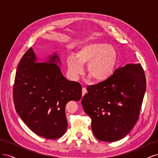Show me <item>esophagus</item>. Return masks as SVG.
Returning a JSON list of instances; mask_svg holds the SVG:
<instances>
[{
  "mask_svg": "<svg viewBox=\"0 0 158 158\" xmlns=\"http://www.w3.org/2000/svg\"><path fill=\"white\" fill-rule=\"evenodd\" d=\"M87 93V90H86V89H85V88H82V96H84V95Z\"/></svg>",
  "mask_w": 158,
  "mask_h": 158,
  "instance_id": "obj_1",
  "label": "esophagus"
}]
</instances>
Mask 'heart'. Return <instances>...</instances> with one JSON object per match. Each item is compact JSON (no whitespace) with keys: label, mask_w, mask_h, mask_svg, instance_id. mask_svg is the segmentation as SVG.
Masks as SVG:
<instances>
[{"label":"heart","mask_w":158,"mask_h":158,"mask_svg":"<svg viewBox=\"0 0 158 158\" xmlns=\"http://www.w3.org/2000/svg\"><path fill=\"white\" fill-rule=\"evenodd\" d=\"M118 63V54L111 45L95 41L85 44L76 51L75 57L66 61L69 73L73 80L84 73L83 66L88 65L87 73L98 82L108 80L114 74Z\"/></svg>","instance_id":"1"}]
</instances>
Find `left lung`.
<instances>
[{"label": "left lung", "mask_w": 158, "mask_h": 158, "mask_svg": "<svg viewBox=\"0 0 158 158\" xmlns=\"http://www.w3.org/2000/svg\"><path fill=\"white\" fill-rule=\"evenodd\" d=\"M146 88V76L139 63L128 64L104 82L88 85L82 105L92 119L95 137L111 142L126 136L139 118Z\"/></svg>", "instance_id": "8db88e82"}]
</instances>
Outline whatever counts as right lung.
<instances>
[{"label": "right lung", "mask_w": 158, "mask_h": 158, "mask_svg": "<svg viewBox=\"0 0 158 158\" xmlns=\"http://www.w3.org/2000/svg\"><path fill=\"white\" fill-rule=\"evenodd\" d=\"M47 62H38L31 48L18 64L13 86L16 111L22 121L36 135L56 139L67 128L66 104L82 97V85L69 81L56 64V53Z\"/></svg>", "instance_id": "add662e5"}]
</instances>
